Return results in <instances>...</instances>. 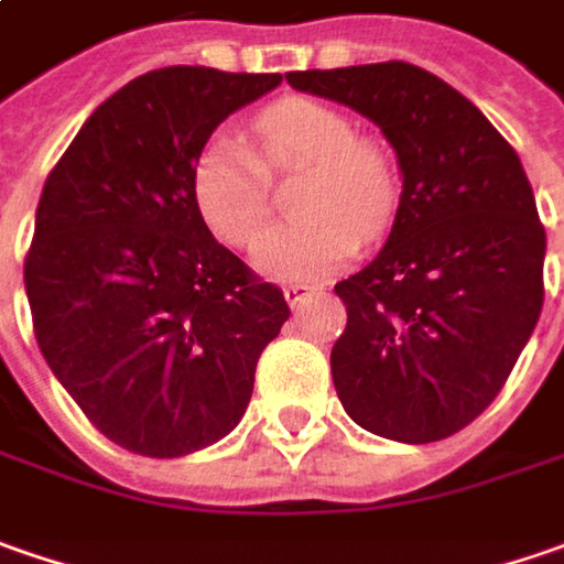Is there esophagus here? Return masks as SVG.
<instances>
[{
  "mask_svg": "<svg viewBox=\"0 0 564 564\" xmlns=\"http://www.w3.org/2000/svg\"><path fill=\"white\" fill-rule=\"evenodd\" d=\"M318 286H312V283H283V296H286V303L290 306H300L306 296H312Z\"/></svg>",
  "mask_w": 564,
  "mask_h": 564,
  "instance_id": "esophagus-1",
  "label": "esophagus"
}]
</instances>
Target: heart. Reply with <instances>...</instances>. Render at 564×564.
<instances>
[{"label": "heart", "mask_w": 564, "mask_h": 564, "mask_svg": "<svg viewBox=\"0 0 564 564\" xmlns=\"http://www.w3.org/2000/svg\"><path fill=\"white\" fill-rule=\"evenodd\" d=\"M308 166L293 224L264 234L252 249L261 274L274 281H318L340 271L394 220L401 183L391 154L359 135L344 110L283 97L252 122V148L214 135L192 170V195L202 220L227 246H249L271 217V176Z\"/></svg>", "instance_id": "b5f03b06"}]
</instances>
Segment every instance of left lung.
<instances>
[{"instance_id": "8db88e82", "label": "left lung", "mask_w": 564, "mask_h": 564, "mask_svg": "<svg viewBox=\"0 0 564 564\" xmlns=\"http://www.w3.org/2000/svg\"><path fill=\"white\" fill-rule=\"evenodd\" d=\"M286 82L369 116L404 176L379 258L334 286L347 306L330 347L337 398L381 438H448L496 401L543 308L546 230L524 166L467 97L420 65Z\"/></svg>"}]
</instances>
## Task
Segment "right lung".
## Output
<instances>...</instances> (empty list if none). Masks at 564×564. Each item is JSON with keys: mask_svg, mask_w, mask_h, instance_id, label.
Instances as JSON below:
<instances>
[{"mask_svg": "<svg viewBox=\"0 0 564 564\" xmlns=\"http://www.w3.org/2000/svg\"><path fill=\"white\" fill-rule=\"evenodd\" d=\"M281 85L202 65L148 72L90 112L37 205L24 256L34 337L90 426L144 457L242 420L290 306L224 249L192 195L210 132Z\"/></svg>", "mask_w": 564, "mask_h": 564, "instance_id": "right-lung-1", "label": "right lung"}]
</instances>
